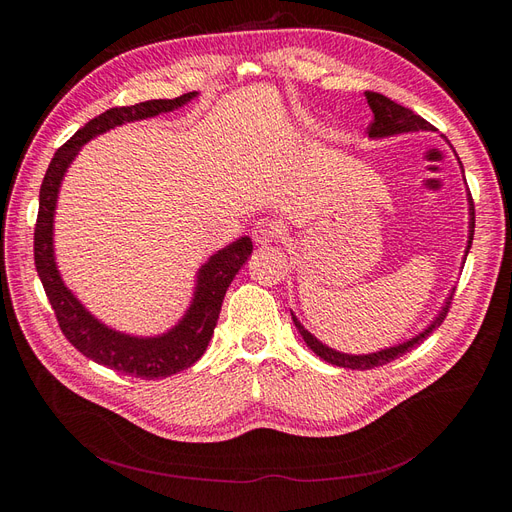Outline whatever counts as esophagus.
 Listing matches in <instances>:
<instances>
[{"label":"esophagus","mask_w":512,"mask_h":512,"mask_svg":"<svg viewBox=\"0 0 512 512\" xmlns=\"http://www.w3.org/2000/svg\"><path fill=\"white\" fill-rule=\"evenodd\" d=\"M280 237H282V226L273 222V220H260L252 228V239L260 247L273 245V243L280 241Z\"/></svg>","instance_id":"esophagus-1"}]
</instances>
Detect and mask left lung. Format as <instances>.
<instances>
[{"label":"left lung","mask_w":512,"mask_h":512,"mask_svg":"<svg viewBox=\"0 0 512 512\" xmlns=\"http://www.w3.org/2000/svg\"><path fill=\"white\" fill-rule=\"evenodd\" d=\"M365 100L371 108V113H374V121H371L369 126V138H374V141H380V138H391V136H399V134H410V132H431V123H427L421 115H414L410 108L401 106L397 102H393L391 98H386L382 94H374V91H365ZM457 156V153H455ZM459 160V158H457ZM461 166V162H459ZM461 173H463V166H461ZM463 181H466V175H463ZM472 239H474V203H472V196L468 192V245H466V252H463V260H461V269H463V262L468 258V252L472 247ZM453 294L455 288H451V292L446 294V299L440 307V312L433 316V320L427 324L423 331H418L416 335H412L406 342H399L395 346L389 348H380L376 352H367V354H348V352H339L327 344H322L316 335L309 333L303 324L299 322V318L294 316V312L290 309V316L294 327L303 335L305 344L309 350H314L316 356H320L322 361H327L331 365L337 367H344V369H371V367H380L391 363L395 359H399L401 354L410 352L412 348H416L418 344H423L425 339L436 331L440 324L446 318L448 312V305L453 301Z\"/></svg>","instance_id":"left-lung-1"}]
</instances>
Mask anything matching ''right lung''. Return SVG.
<instances>
[{
  "label": "right lung",
  "mask_w": 512,
  "mask_h": 512,
  "mask_svg": "<svg viewBox=\"0 0 512 512\" xmlns=\"http://www.w3.org/2000/svg\"><path fill=\"white\" fill-rule=\"evenodd\" d=\"M194 98H198V91H190V94L173 100H147L134 106L108 108L106 113L87 121L64 147L57 149L40 185L34 258L38 277L46 297L51 301V307L55 309L59 327L68 337V342L83 352L87 359L136 378H168L188 369L205 354L220 318L224 294L252 254V239L241 237L232 241L215 252L205 265H200L196 271L190 305L173 327L158 335H132L108 327L98 316L91 314L81 299L66 286L64 277L59 273L53 239L59 188L70 164L91 138L119 128L123 123L177 111V108L192 102Z\"/></svg>",
  "instance_id": "obj_1"
}]
</instances>
